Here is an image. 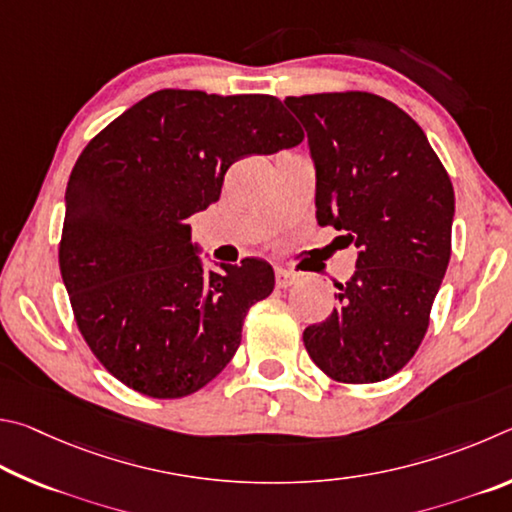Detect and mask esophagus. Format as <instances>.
Returning a JSON list of instances; mask_svg holds the SVG:
<instances>
[{"label":"esophagus","mask_w":512,"mask_h":512,"mask_svg":"<svg viewBox=\"0 0 512 512\" xmlns=\"http://www.w3.org/2000/svg\"><path fill=\"white\" fill-rule=\"evenodd\" d=\"M276 288H290L299 281V274L297 272H290V270H283V267H276Z\"/></svg>","instance_id":"esophagus-1"}]
</instances>
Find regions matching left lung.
Returning a JSON list of instances; mask_svg holds the SVG:
<instances>
[{
	"instance_id": "1",
	"label": "left lung",
	"mask_w": 512,
	"mask_h": 512,
	"mask_svg": "<svg viewBox=\"0 0 512 512\" xmlns=\"http://www.w3.org/2000/svg\"><path fill=\"white\" fill-rule=\"evenodd\" d=\"M317 166V222L360 249L337 308L303 330L321 371L342 384L396 375L427 333L452 254L454 188L425 132L369 92L285 98Z\"/></svg>"
}]
</instances>
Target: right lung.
I'll return each mask as SVG.
<instances>
[{
  "label": "right lung",
  "instance_id": "1",
  "mask_svg": "<svg viewBox=\"0 0 512 512\" xmlns=\"http://www.w3.org/2000/svg\"><path fill=\"white\" fill-rule=\"evenodd\" d=\"M301 141L276 96L159 89L80 152L60 274L80 335L125 387L184 398L231 362L249 308L274 290V270L245 258L204 274L188 218L220 200L233 161Z\"/></svg>",
  "mask_w": 512,
  "mask_h": 512
}]
</instances>
